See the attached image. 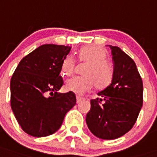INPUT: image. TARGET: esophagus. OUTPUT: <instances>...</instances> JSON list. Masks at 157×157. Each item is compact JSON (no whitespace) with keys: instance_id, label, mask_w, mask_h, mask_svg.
<instances>
[{"instance_id":"34e87169","label":"esophagus","mask_w":157,"mask_h":157,"mask_svg":"<svg viewBox=\"0 0 157 157\" xmlns=\"http://www.w3.org/2000/svg\"><path fill=\"white\" fill-rule=\"evenodd\" d=\"M84 99L82 98H80V97H76V103H80L81 101H83Z\"/></svg>"}]
</instances>
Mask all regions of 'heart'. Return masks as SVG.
<instances>
[{
  "mask_svg": "<svg viewBox=\"0 0 157 157\" xmlns=\"http://www.w3.org/2000/svg\"><path fill=\"white\" fill-rule=\"evenodd\" d=\"M106 52L103 48L97 45H86L79 50L77 59L86 63L82 74L67 80L64 88L68 92L77 95H83L92 90L95 85L97 89H104L110 84L114 69L109 61L105 59ZM76 60L72 56H67L62 62L61 71L63 75L72 76L74 73Z\"/></svg>",
  "mask_w": 157,
  "mask_h": 157,
  "instance_id": "obj_1",
  "label": "heart"
}]
</instances>
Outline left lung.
Returning <instances> with one entry per match:
<instances>
[{
    "label": "left lung",
    "mask_w": 157,
    "mask_h": 157,
    "mask_svg": "<svg viewBox=\"0 0 157 157\" xmlns=\"http://www.w3.org/2000/svg\"><path fill=\"white\" fill-rule=\"evenodd\" d=\"M114 61L110 85L93 99L86 123L94 136L115 140L128 132L136 123L143 105V81L131 57L116 46L109 45Z\"/></svg>",
    "instance_id": "obj_1"
}]
</instances>
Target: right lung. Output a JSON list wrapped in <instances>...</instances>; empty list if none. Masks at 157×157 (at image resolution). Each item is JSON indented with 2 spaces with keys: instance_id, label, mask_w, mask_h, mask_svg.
Segmentation results:
<instances>
[{
  "instance_id": "add662e5",
  "label": "right lung",
  "mask_w": 157,
  "mask_h": 157,
  "mask_svg": "<svg viewBox=\"0 0 157 157\" xmlns=\"http://www.w3.org/2000/svg\"><path fill=\"white\" fill-rule=\"evenodd\" d=\"M70 50L63 45L40 46L20 61L11 77V108L21 129L30 136L55 133L76 105L74 93H58L63 84L61 64Z\"/></svg>"
}]
</instances>
